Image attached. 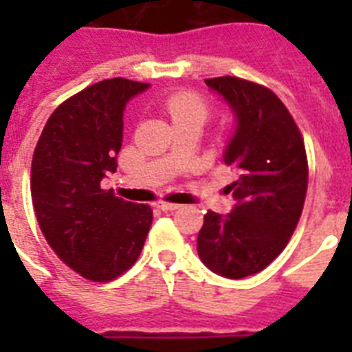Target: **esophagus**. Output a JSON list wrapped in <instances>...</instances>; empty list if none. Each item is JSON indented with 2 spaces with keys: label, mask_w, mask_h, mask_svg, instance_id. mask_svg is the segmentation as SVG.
Listing matches in <instances>:
<instances>
[{
  "label": "esophagus",
  "mask_w": 352,
  "mask_h": 352,
  "mask_svg": "<svg viewBox=\"0 0 352 352\" xmlns=\"http://www.w3.org/2000/svg\"><path fill=\"white\" fill-rule=\"evenodd\" d=\"M179 206H181V204L168 203V201H159V203H157V208L164 210V212H173V210H177Z\"/></svg>",
  "instance_id": "esophagus-1"
}]
</instances>
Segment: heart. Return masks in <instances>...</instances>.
Here are the masks:
<instances>
[{"mask_svg":"<svg viewBox=\"0 0 352 352\" xmlns=\"http://www.w3.org/2000/svg\"><path fill=\"white\" fill-rule=\"evenodd\" d=\"M164 109L170 115L173 124L179 120H186V118H199V120H206L208 117V104L204 102L199 95L192 91H179L175 95L164 100Z\"/></svg>","mask_w":352,"mask_h":352,"instance_id":"obj_1","label":"heart"}]
</instances>
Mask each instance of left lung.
<instances>
[{
	"instance_id": "left-lung-1",
	"label": "left lung",
	"mask_w": 352,
	"mask_h": 352,
	"mask_svg": "<svg viewBox=\"0 0 352 352\" xmlns=\"http://www.w3.org/2000/svg\"><path fill=\"white\" fill-rule=\"evenodd\" d=\"M237 118L225 164L237 171L232 214L208 210L197 235L201 261L219 276L261 272L283 252L305 204L309 164L300 127L278 95L237 76L204 80Z\"/></svg>"
}]
</instances>
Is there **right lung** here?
<instances>
[{"mask_svg": "<svg viewBox=\"0 0 352 352\" xmlns=\"http://www.w3.org/2000/svg\"><path fill=\"white\" fill-rule=\"evenodd\" d=\"M148 85L111 78L85 87L54 109L32 155L30 195L41 234L69 268L96 283L135 265L153 221L149 204L100 188L117 171L126 102Z\"/></svg>", "mask_w": 352, "mask_h": 352, "instance_id": "1", "label": "right lung"}]
</instances>
